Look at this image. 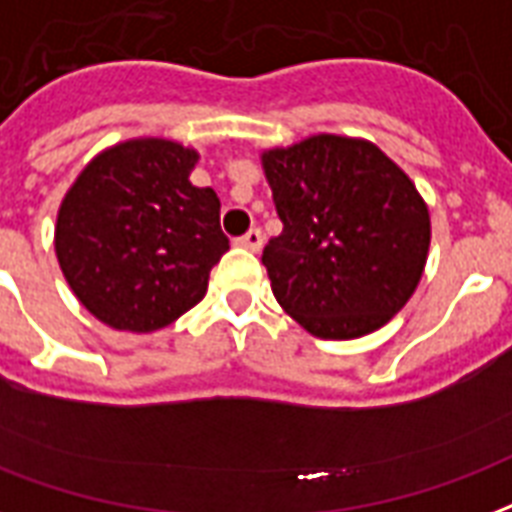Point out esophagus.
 Segmentation results:
<instances>
[{
	"instance_id": "esophagus-1",
	"label": "esophagus",
	"mask_w": 512,
	"mask_h": 512,
	"mask_svg": "<svg viewBox=\"0 0 512 512\" xmlns=\"http://www.w3.org/2000/svg\"><path fill=\"white\" fill-rule=\"evenodd\" d=\"M238 244L244 246V249H249V252H260V249H263V230H260V227H252L249 233H244V236L238 238Z\"/></svg>"
}]
</instances>
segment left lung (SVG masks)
I'll use <instances>...</instances> for the list:
<instances>
[{
    "label": "left lung",
    "instance_id": "left-lung-1",
    "mask_svg": "<svg viewBox=\"0 0 512 512\" xmlns=\"http://www.w3.org/2000/svg\"><path fill=\"white\" fill-rule=\"evenodd\" d=\"M282 233L263 249L276 301L320 339L377 331L410 301L429 255V208L374 143L312 135L263 151Z\"/></svg>",
    "mask_w": 512,
    "mask_h": 512
}]
</instances>
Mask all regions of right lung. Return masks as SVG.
<instances>
[{"mask_svg": "<svg viewBox=\"0 0 512 512\" xmlns=\"http://www.w3.org/2000/svg\"><path fill=\"white\" fill-rule=\"evenodd\" d=\"M198 151L165 138L124 140L97 154L56 217L67 285L116 331H160L203 301L230 241L219 198L195 187Z\"/></svg>", "mask_w": 512, "mask_h": 512, "instance_id": "add662e5", "label": "right lung"}]
</instances>
